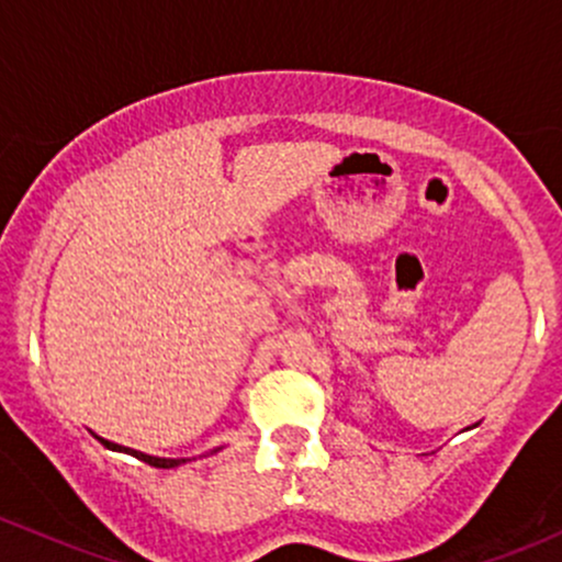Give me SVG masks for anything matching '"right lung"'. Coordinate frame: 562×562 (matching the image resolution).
<instances>
[{
    "instance_id": "1",
    "label": "right lung",
    "mask_w": 562,
    "mask_h": 562,
    "mask_svg": "<svg viewBox=\"0 0 562 562\" xmlns=\"http://www.w3.org/2000/svg\"><path fill=\"white\" fill-rule=\"evenodd\" d=\"M97 439L102 441V445L108 447V450H115V452H128V454H134V458H137V460H142V463L156 465V469H175V465L186 463V460H188V458H153V454H145V452H137V450H128V447H121V445H112V441L102 439V436H97ZM212 452H217V450H212Z\"/></svg>"
}]
</instances>
